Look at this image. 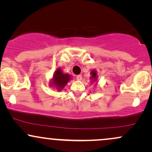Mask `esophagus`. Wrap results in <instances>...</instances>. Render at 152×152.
I'll list each match as a JSON object with an SVG mask.
<instances>
[{
	"mask_svg": "<svg viewBox=\"0 0 152 152\" xmlns=\"http://www.w3.org/2000/svg\"><path fill=\"white\" fill-rule=\"evenodd\" d=\"M76 79H77L78 81H81V80L82 79L81 75H78V76H76Z\"/></svg>",
	"mask_w": 152,
	"mask_h": 152,
	"instance_id": "esophagus-1",
	"label": "esophagus"
}]
</instances>
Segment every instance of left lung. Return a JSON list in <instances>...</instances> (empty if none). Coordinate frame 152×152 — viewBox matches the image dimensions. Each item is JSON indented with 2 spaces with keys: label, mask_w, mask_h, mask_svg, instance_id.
I'll use <instances>...</instances> for the list:
<instances>
[{
  "label": "left lung",
  "mask_w": 152,
  "mask_h": 152,
  "mask_svg": "<svg viewBox=\"0 0 152 152\" xmlns=\"http://www.w3.org/2000/svg\"><path fill=\"white\" fill-rule=\"evenodd\" d=\"M97 78H98V76H97V71L94 69L91 71V76H90V79L91 82L93 83H96L97 81Z\"/></svg>",
  "instance_id": "left-lung-1"
}]
</instances>
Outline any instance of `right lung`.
<instances>
[{
  "label": "right lung",
  "instance_id": "1",
  "mask_svg": "<svg viewBox=\"0 0 152 152\" xmlns=\"http://www.w3.org/2000/svg\"><path fill=\"white\" fill-rule=\"evenodd\" d=\"M72 76L69 74H64L61 68H57L54 71L53 78L50 79L49 85L50 87H53L58 91L64 89L68 83L71 80Z\"/></svg>",
  "mask_w": 152,
  "mask_h": 152
}]
</instances>
